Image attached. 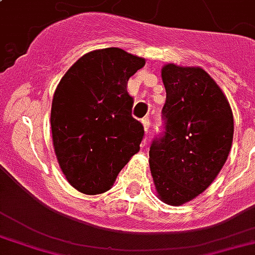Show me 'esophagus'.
Returning a JSON list of instances; mask_svg holds the SVG:
<instances>
[{"instance_id": "obj_1", "label": "esophagus", "mask_w": 255, "mask_h": 255, "mask_svg": "<svg viewBox=\"0 0 255 255\" xmlns=\"http://www.w3.org/2000/svg\"><path fill=\"white\" fill-rule=\"evenodd\" d=\"M141 123H143V126H144L145 133L148 135V133H149V126H151V122H149V118H144V119L141 120ZM144 141H145V140H144Z\"/></svg>"}]
</instances>
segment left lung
Instances as JSON below:
<instances>
[{
    "instance_id": "obj_1",
    "label": "left lung",
    "mask_w": 255,
    "mask_h": 255,
    "mask_svg": "<svg viewBox=\"0 0 255 255\" xmlns=\"http://www.w3.org/2000/svg\"><path fill=\"white\" fill-rule=\"evenodd\" d=\"M164 132L149 147L158 197L180 206L203 192L230 152L234 119L222 89L202 68L167 64L162 69Z\"/></svg>"
}]
</instances>
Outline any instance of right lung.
Returning a JSON list of instances; mask_svg holds the SVG:
<instances>
[{"instance_id": "obj_1", "label": "right lung", "mask_w": 255, "mask_h": 255, "mask_svg": "<svg viewBox=\"0 0 255 255\" xmlns=\"http://www.w3.org/2000/svg\"><path fill=\"white\" fill-rule=\"evenodd\" d=\"M145 60L119 48L89 52L58 83L52 102V139L60 168L80 192L110 190L144 136L132 118V75Z\"/></svg>"}]
</instances>
